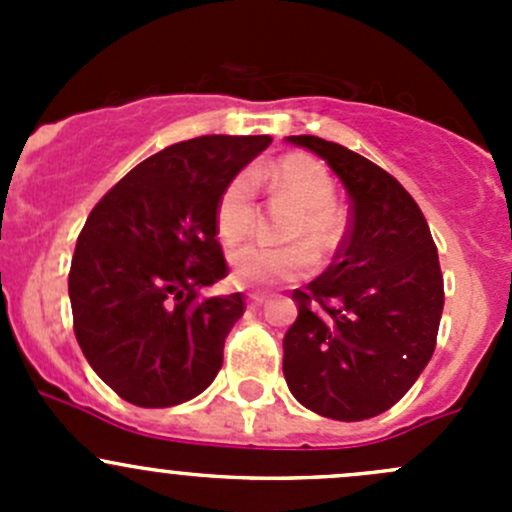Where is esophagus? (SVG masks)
I'll return each mask as SVG.
<instances>
[{
	"mask_svg": "<svg viewBox=\"0 0 512 512\" xmlns=\"http://www.w3.org/2000/svg\"><path fill=\"white\" fill-rule=\"evenodd\" d=\"M247 302H250V307H262V304L267 302V294L265 292H252V294H247Z\"/></svg>",
	"mask_w": 512,
	"mask_h": 512,
	"instance_id": "34e87169",
	"label": "esophagus"
}]
</instances>
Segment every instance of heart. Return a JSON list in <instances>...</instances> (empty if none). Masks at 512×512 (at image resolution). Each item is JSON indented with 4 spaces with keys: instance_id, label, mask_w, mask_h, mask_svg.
Listing matches in <instances>:
<instances>
[{
    "instance_id": "heart-1",
    "label": "heart",
    "mask_w": 512,
    "mask_h": 512,
    "mask_svg": "<svg viewBox=\"0 0 512 512\" xmlns=\"http://www.w3.org/2000/svg\"><path fill=\"white\" fill-rule=\"evenodd\" d=\"M270 185L282 200L297 208L282 230L287 242L297 245L267 247L245 245L230 255L232 280L240 287H272L294 282L309 270L307 245L314 255H324L339 240V223L334 218V183L319 163L304 156H287L270 168ZM215 225L225 242H237L250 235L255 225V178L237 173L227 180L215 205Z\"/></svg>"
}]
</instances>
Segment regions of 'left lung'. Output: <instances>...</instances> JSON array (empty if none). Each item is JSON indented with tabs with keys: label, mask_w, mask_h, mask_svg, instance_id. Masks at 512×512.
<instances>
[{
	"label": "left lung",
	"mask_w": 512,
	"mask_h": 512,
	"mask_svg": "<svg viewBox=\"0 0 512 512\" xmlns=\"http://www.w3.org/2000/svg\"><path fill=\"white\" fill-rule=\"evenodd\" d=\"M342 180L349 232L324 275L294 289L282 371L304 409L334 421L389 411L431 361L443 277L416 200L386 170L317 136H287Z\"/></svg>",
	"instance_id": "8db88e82"
}]
</instances>
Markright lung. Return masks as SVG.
Returning <instances> with one entry per match:
<instances>
[{"mask_svg": "<svg viewBox=\"0 0 512 512\" xmlns=\"http://www.w3.org/2000/svg\"><path fill=\"white\" fill-rule=\"evenodd\" d=\"M270 136L173 143L123 175L91 210L69 272L74 332L121 399L165 409L203 394L223 366L242 294L208 297L227 275L215 205Z\"/></svg>", "mask_w": 512, "mask_h": 512, "instance_id": "1", "label": "right lung"}]
</instances>
